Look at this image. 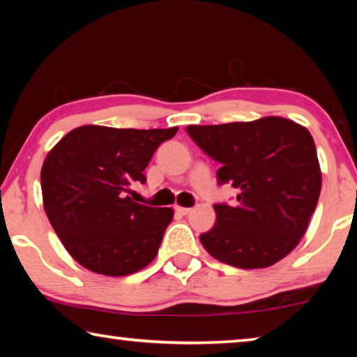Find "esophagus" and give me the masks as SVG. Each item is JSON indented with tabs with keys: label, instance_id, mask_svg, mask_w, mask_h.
<instances>
[{
	"label": "esophagus",
	"instance_id": "esophagus-1",
	"mask_svg": "<svg viewBox=\"0 0 357 357\" xmlns=\"http://www.w3.org/2000/svg\"><path fill=\"white\" fill-rule=\"evenodd\" d=\"M176 211L181 213V215H189V213L192 211V208H188V206H178L176 205Z\"/></svg>",
	"mask_w": 357,
	"mask_h": 357
}]
</instances>
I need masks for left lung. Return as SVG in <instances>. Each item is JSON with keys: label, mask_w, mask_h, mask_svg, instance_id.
<instances>
[{"label": "left lung", "mask_w": 357, "mask_h": 357, "mask_svg": "<svg viewBox=\"0 0 357 357\" xmlns=\"http://www.w3.org/2000/svg\"><path fill=\"white\" fill-rule=\"evenodd\" d=\"M188 135L221 163L218 184L238 190L216 204V222L200 242L213 258L241 269L268 268L305 236L322 176L311 132L282 116L225 125H190Z\"/></svg>", "instance_id": "8db88e82"}]
</instances>
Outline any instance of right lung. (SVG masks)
Instances as JSON below:
<instances>
[{
  "mask_svg": "<svg viewBox=\"0 0 357 357\" xmlns=\"http://www.w3.org/2000/svg\"><path fill=\"white\" fill-rule=\"evenodd\" d=\"M178 128L132 130L98 125L67 132L41 168L43 205L63 247L93 273L128 275L155 258L172 208L132 202V184Z\"/></svg>",
  "mask_w": 357,
  "mask_h": 357,
  "instance_id": "obj_1",
  "label": "right lung"
}]
</instances>
